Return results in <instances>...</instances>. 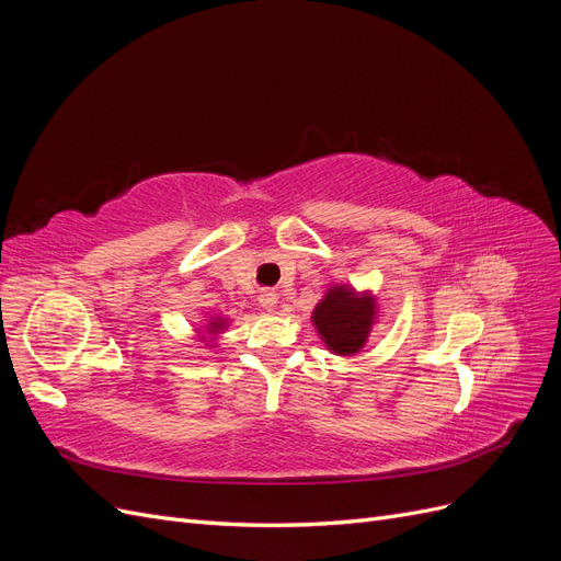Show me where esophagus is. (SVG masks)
I'll return each instance as SVG.
<instances>
[{
  "label": "esophagus",
  "mask_w": 561,
  "mask_h": 561,
  "mask_svg": "<svg viewBox=\"0 0 561 561\" xmlns=\"http://www.w3.org/2000/svg\"><path fill=\"white\" fill-rule=\"evenodd\" d=\"M278 304V295L274 290H262L260 293V307L266 311H274V307Z\"/></svg>",
  "instance_id": "1"
}]
</instances>
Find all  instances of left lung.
Masks as SVG:
<instances>
[{"label": "left lung", "mask_w": 561, "mask_h": 561, "mask_svg": "<svg viewBox=\"0 0 561 561\" xmlns=\"http://www.w3.org/2000/svg\"><path fill=\"white\" fill-rule=\"evenodd\" d=\"M313 325L336 355L358 353L377 320V299L348 285H334L313 309Z\"/></svg>", "instance_id": "obj_1"}]
</instances>
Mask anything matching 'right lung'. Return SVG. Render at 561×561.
Here are the masks:
<instances>
[{
  "instance_id": "1",
  "label": "right lung",
  "mask_w": 561,
  "mask_h": 561,
  "mask_svg": "<svg viewBox=\"0 0 561 561\" xmlns=\"http://www.w3.org/2000/svg\"><path fill=\"white\" fill-rule=\"evenodd\" d=\"M227 328V318H210L208 320V325H206V334H210V339L215 336V334H219V332H222Z\"/></svg>"
}]
</instances>
